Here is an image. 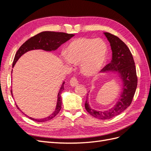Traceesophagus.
<instances>
[{"instance_id": "1", "label": "esophagus", "mask_w": 151, "mask_h": 151, "mask_svg": "<svg viewBox=\"0 0 151 151\" xmlns=\"http://www.w3.org/2000/svg\"><path fill=\"white\" fill-rule=\"evenodd\" d=\"M70 84L72 87H75L79 84V81H77L76 77H72L70 81Z\"/></svg>"}]
</instances>
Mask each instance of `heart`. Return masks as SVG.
<instances>
[{"instance_id": "obj_1", "label": "heart", "mask_w": 151, "mask_h": 151, "mask_svg": "<svg viewBox=\"0 0 151 151\" xmlns=\"http://www.w3.org/2000/svg\"><path fill=\"white\" fill-rule=\"evenodd\" d=\"M106 55V45L99 38H77L71 42L65 50L66 60L72 63H81L82 72L88 76H94L101 70Z\"/></svg>"}]
</instances>
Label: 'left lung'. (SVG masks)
<instances>
[{
  "mask_svg": "<svg viewBox=\"0 0 151 151\" xmlns=\"http://www.w3.org/2000/svg\"><path fill=\"white\" fill-rule=\"evenodd\" d=\"M110 43L112 51V60L105 66L102 72L116 71L123 83L122 92L116 104L106 111H96L91 108L86 97L85 108L91 115L100 120H108L117 116L129 107L137 86V77L133 56L126 44L116 36L109 33H104ZM87 95H89L88 93Z\"/></svg>",
  "mask_w": 151,
  "mask_h": 151,
  "instance_id": "obj_1",
  "label": "left lung"
}]
</instances>
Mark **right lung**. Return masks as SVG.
Returning <instances> with one entry per match:
<instances>
[{"label": "right lung", "mask_w": 151, "mask_h": 151, "mask_svg": "<svg viewBox=\"0 0 151 151\" xmlns=\"http://www.w3.org/2000/svg\"><path fill=\"white\" fill-rule=\"evenodd\" d=\"M74 36V35L73 34H68L65 33H62V32L43 31L33 36V37H31V38L27 40L26 42L22 44L21 47L18 49L15 55L14 59L12 68L16 64V63L18 60V59L26 52L30 51V50L39 49L43 50L45 51L48 52L54 51V50H56L62 44L66 42L67 41L70 40ZM64 84L65 82H63L60 90H59V92L57 96V102L56 108L52 114H51L50 116L46 118H42V119H35V118L29 117L26 115H25L26 116H28L29 119L38 122H44L52 119L53 118H54L57 115L62 108V102L61 94L63 89H64ZM11 92L12 96L13 97L12 89L11 90ZM16 107L18 109H19L20 111H21L19 108L17 106V104Z\"/></svg>", "instance_id": "obj_1"}]
</instances>
